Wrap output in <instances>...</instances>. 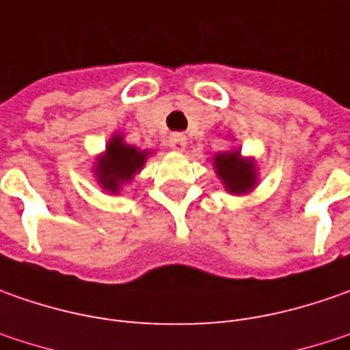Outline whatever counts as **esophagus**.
Here are the masks:
<instances>
[{"mask_svg": "<svg viewBox=\"0 0 350 350\" xmlns=\"http://www.w3.org/2000/svg\"><path fill=\"white\" fill-rule=\"evenodd\" d=\"M169 148L173 152H185L187 150V136L185 134H171L169 136Z\"/></svg>", "mask_w": 350, "mask_h": 350, "instance_id": "esophagus-1", "label": "esophagus"}]
</instances>
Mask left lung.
Masks as SVG:
<instances>
[{
  "mask_svg": "<svg viewBox=\"0 0 350 350\" xmlns=\"http://www.w3.org/2000/svg\"><path fill=\"white\" fill-rule=\"evenodd\" d=\"M212 165L230 195L241 196L255 191L259 183L257 163L253 157H243L241 148H232L212 157Z\"/></svg>",
  "mask_w": 350,
  "mask_h": 350,
  "instance_id": "obj_1",
  "label": "left lung"
}]
</instances>
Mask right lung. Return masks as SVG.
<instances>
[{"label": "right lung", "mask_w": 350, "mask_h": 350, "mask_svg": "<svg viewBox=\"0 0 350 350\" xmlns=\"http://www.w3.org/2000/svg\"><path fill=\"white\" fill-rule=\"evenodd\" d=\"M152 154V150H140L132 144H126L124 136L116 132L107 142L105 152L95 159L93 175L97 185L109 195H118L122 187L144 169Z\"/></svg>", "instance_id": "1"}]
</instances>
